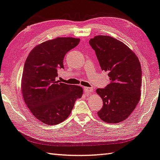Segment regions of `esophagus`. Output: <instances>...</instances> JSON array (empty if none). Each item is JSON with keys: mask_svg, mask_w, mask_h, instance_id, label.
<instances>
[{"mask_svg": "<svg viewBox=\"0 0 160 160\" xmlns=\"http://www.w3.org/2000/svg\"><path fill=\"white\" fill-rule=\"evenodd\" d=\"M93 89L92 88H84V91H85L87 94H89V93H91L93 92Z\"/></svg>", "mask_w": 160, "mask_h": 160, "instance_id": "34e87169", "label": "esophagus"}]
</instances>
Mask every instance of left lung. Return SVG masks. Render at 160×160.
<instances>
[{"mask_svg": "<svg viewBox=\"0 0 160 160\" xmlns=\"http://www.w3.org/2000/svg\"><path fill=\"white\" fill-rule=\"evenodd\" d=\"M102 71L110 80L105 88L97 89L103 107L97 112L107 123H118L127 119L141 97V66L132 50L114 38L97 36L89 40Z\"/></svg>", "mask_w": 160, "mask_h": 160, "instance_id": "8db88e82", "label": "left lung"}]
</instances>
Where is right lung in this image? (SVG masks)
Wrapping results in <instances>:
<instances>
[{
  "label": "right lung",
  "mask_w": 160,
  "mask_h": 160,
  "mask_svg": "<svg viewBox=\"0 0 160 160\" xmlns=\"http://www.w3.org/2000/svg\"><path fill=\"white\" fill-rule=\"evenodd\" d=\"M79 42L71 37L48 40L35 47L25 62L21 85L24 102L35 118L48 125L64 121L82 97L81 87L56 80L57 71L64 68L66 54Z\"/></svg>",
  "instance_id": "obj_1"
}]
</instances>
